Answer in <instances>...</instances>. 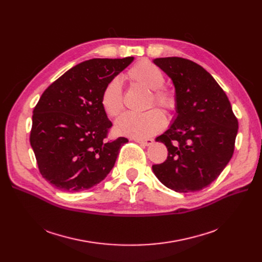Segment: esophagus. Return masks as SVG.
<instances>
[{
  "label": "esophagus",
  "mask_w": 262,
  "mask_h": 262,
  "mask_svg": "<svg viewBox=\"0 0 262 262\" xmlns=\"http://www.w3.org/2000/svg\"><path fill=\"white\" fill-rule=\"evenodd\" d=\"M134 140H135L136 142H138V143H140V144H143V145H150V144H152V143L154 142V140H153V139H150V138H147V139H140V138H134Z\"/></svg>",
  "instance_id": "esophagus-1"
}]
</instances>
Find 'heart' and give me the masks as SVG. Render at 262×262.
Wrapping results in <instances>:
<instances>
[{
  "mask_svg": "<svg viewBox=\"0 0 262 262\" xmlns=\"http://www.w3.org/2000/svg\"><path fill=\"white\" fill-rule=\"evenodd\" d=\"M124 77L134 84L150 90L148 107L155 104L168 114L176 112L178 106L177 94L173 89L163 85L164 74L153 62L148 60L137 61L128 69ZM100 102L108 117L115 118L121 114L124 107L123 93L117 79H112L105 85ZM166 123V117L161 110L152 108L142 114L125 113L122 115L116 123V130L120 135L144 138L162 130Z\"/></svg>",
  "mask_w": 262,
  "mask_h": 262,
  "instance_id": "obj_1",
  "label": "heart"
}]
</instances>
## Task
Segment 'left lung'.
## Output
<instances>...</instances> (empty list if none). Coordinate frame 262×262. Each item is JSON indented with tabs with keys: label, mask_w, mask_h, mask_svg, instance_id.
Wrapping results in <instances>:
<instances>
[{
	"label": "left lung",
	"mask_w": 262,
	"mask_h": 262,
	"mask_svg": "<svg viewBox=\"0 0 262 262\" xmlns=\"http://www.w3.org/2000/svg\"><path fill=\"white\" fill-rule=\"evenodd\" d=\"M154 63L173 80L177 118L156 138L168 157L153 164L158 180L176 192L208 187L227 166L235 149L238 119L230 102L209 72L182 57L156 58Z\"/></svg>",
	"instance_id": "1"
}]
</instances>
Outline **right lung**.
Segmentation results:
<instances>
[{
	"mask_svg": "<svg viewBox=\"0 0 262 262\" xmlns=\"http://www.w3.org/2000/svg\"><path fill=\"white\" fill-rule=\"evenodd\" d=\"M134 57L93 58L68 70L45 90L33 112L30 142L40 174L55 188L87 190L112 171L127 138L108 139L113 123L101 106L108 81Z\"/></svg>",
	"mask_w": 262,
	"mask_h": 262,
	"instance_id": "1",
	"label": "right lung"
}]
</instances>
